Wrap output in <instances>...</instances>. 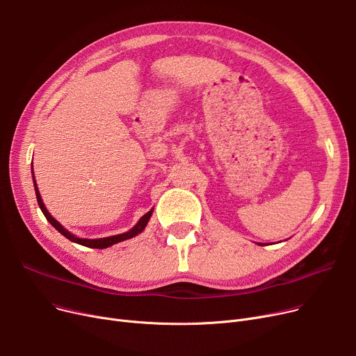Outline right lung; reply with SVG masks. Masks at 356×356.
Wrapping results in <instances>:
<instances>
[{
    "label": "right lung",
    "instance_id": "obj_1",
    "mask_svg": "<svg viewBox=\"0 0 356 356\" xmlns=\"http://www.w3.org/2000/svg\"><path fill=\"white\" fill-rule=\"evenodd\" d=\"M31 169H33V168H31ZM33 179H34V176H33ZM34 188H35V196H37L38 206H40L41 211L44 213V216L47 218V220H49L63 236H65V238H67L68 241L74 242V243H79V245H83V246H87V248H92V249H106V248L113 246V245H115V243H118V242H123V241H127V239L134 238V236H137L138 233H141V232L145 230V227L147 226L149 219H150L152 215H153V209H152L150 211H147L146 215L137 222V225H136L133 229H130V230L126 232V233L115 234V236H108V238H100V239H80V238H77V236H74L73 233H70L65 227H63V226L50 215V211L47 210V207H45L44 203H42V199H41V196H40V192H38V187H37L35 179H34Z\"/></svg>",
    "mask_w": 356,
    "mask_h": 356
}]
</instances>
